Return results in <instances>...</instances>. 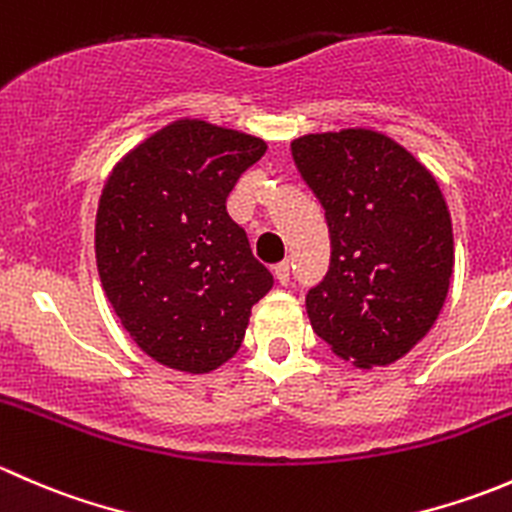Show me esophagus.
<instances>
[{"instance_id":"obj_1","label":"esophagus","mask_w":512,"mask_h":512,"mask_svg":"<svg viewBox=\"0 0 512 512\" xmlns=\"http://www.w3.org/2000/svg\"><path fill=\"white\" fill-rule=\"evenodd\" d=\"M272 272H275V277H277V282H280V285H287L289 275H292V272H289V262L287 260L277 262V265L272 267Z\"/></svg>"}]
</instances>
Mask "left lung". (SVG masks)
<instances>
[{"instance_id":"obj_1","label":"left lung","mask_w":512,"mask_h":512,"mask_svg":"<svg viewBox=\"0 0 512 512\" xmlns=\"http://www.w3.org/2000/svg\"><path fill=\"white\" fill-rule=\"evenodd\" d=\"M324 208L329 270L307 292L314 334L361 369L401 359L436 322L453 272V227L436 178L364 128L292 143Z\"/></svg>"}]
</instances>
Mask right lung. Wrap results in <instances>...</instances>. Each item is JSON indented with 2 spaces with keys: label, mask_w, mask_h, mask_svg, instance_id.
<instances>
[{
  "label": "right lung",
  "mask_w": 512,
  "mask_h": 512,
  "mask_svg": "<svg viewBox=\"0 0 512 512\" xmlns=\"http://www.w3.org/2000/svg\"><path fill=\"white\" fill-rule=\"evenodd\" d=\"M265 141L175 121L108 175L96 215L101 285L133 342L170 369L205 374L240 349L272 275L227 215V195Z\"/></svg>",
  "instance_id": "add662e5"
}]
</instances>
